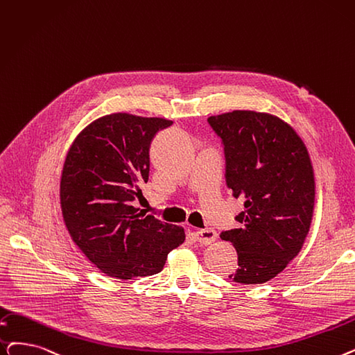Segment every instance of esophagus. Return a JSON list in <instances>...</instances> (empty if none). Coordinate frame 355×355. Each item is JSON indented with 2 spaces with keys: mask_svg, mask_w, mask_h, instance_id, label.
I'll return each mask as SVG.
<instances>
[{
  "mask_svg": "<svg viewBox=\"0 0 355 355\" xmlns=\"http://www.w3.org/2000/svg\"><path fill=\"white\" fill-rule=\"evenodd\" d=\"M194 235V239L200 243H205V245H209L211 242L216 241V238H218V234H216L214 229H210V227H206V229H198L196 230V232L193 234Z\"/></svg>",
  "mask_w": 355,
  "mask_h": 355,
  "instance_id": "obj_1",
  "label": "esophagus"
}]
</instances>
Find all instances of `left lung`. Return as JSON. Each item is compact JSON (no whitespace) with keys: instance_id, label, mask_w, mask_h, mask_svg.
Listing matches in <instances>:
<instances>
[{"instance_id":"obj_1","label":"left lung","mask_w":355,"mask_h":355,"mask_svg":"<svg viewBox=\"0 0 355 355\" xmlns=\"http://www.w3.org/2000/svg\"><path fill=\"white\" fill-rule=\"evenodd\" d=\"M222 139L226 184L245 200L238 229L220 238L232 242L241 284L266 283L295 258L309 234L315 206V175L300 136L282 119L235 110L207 119Z\"/></svg>"}]
</instances>
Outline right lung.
I'll return each mask as SVG.
<instances>
[{"instance_id": "obj_1", "label": "right lung", "mask_w": 355, "mask_h": 355, "mask_svg": "<svg viewBox=\"0 0 355 355\" xmlns=\"http://www.w3.org/2000/svg\"><path fill=\"white\" fill-rule=\"evenodd\" d=\"M173 125L159 117L114 113L73 141L60 177V207L76 246L101 272L132 280L159 272L186 234L133 206L149 178V148Z\"/></svg>"}]
</instances>
